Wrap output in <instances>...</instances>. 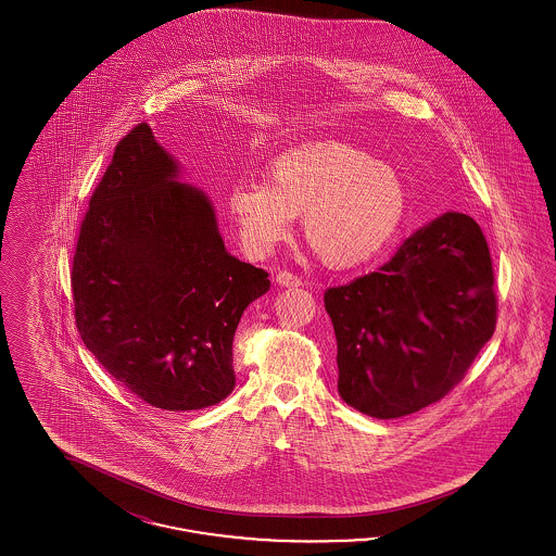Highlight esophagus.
Returning <instances> with one entry per match:
<instances>
[{
  "label": "esophagus",
  "mask_w": 556,
  "mask_h": 556,
  "mask_svg": "<svg viewBox=\"0 0 556 556\" xmlns=\"http://www.w3.org/2000/svg\"><path fill=\"white\" fill-rule=\"evenodd\" d=\"M275 281H277L279 286H283V288H298V286L302 283V279H300L298 275L290 273V270H279L277 277H275Z\"/></svg>",
  "instance_id": "1"
}]
</instances>
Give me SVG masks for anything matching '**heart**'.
Wrapping results in <instances>:
<instances>
[{
    "label": "heart",
    "instance_id": "heart-1",
    "mask_svg": "<svg viewBox=\"0 0 556 556\" xmlns=\"http://www.w3.org/2000/svg\"><path fill=\"white\" fill-rule=\"evenodd\" d=\"M266 179H239L227 193L241 248L263 258L302 216V236L325 265L352 268L372 258L396 233L406 186L396 168L344 143H313L283 152Z\"/></svg>",
    "mask_w": 556,
    "mask_h": 556
}]
</instances>
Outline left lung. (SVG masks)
I'll use <instances>...</instances> for the list:
<instances>
[{
    "instance_id": "1",
    "label": "left lung",
    "mask_w": 556,
    "mask_h": 556,
    "mask_svg": "<svg viewBox=\"0 0 556 556\" xmlns=\"http://www.w3.org/2000/svg\"><path fill=\"white\" fill-rule=\"evenodd\" d=\"M338 340V390L350 406L396 419L442 400L494 336L498 298L485 236L448 212L396 256L325 291Z\"/></svg>"
}]
</instances>
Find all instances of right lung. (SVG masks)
<instances>
[{"instance_id":"obj_1","label":"right lung","mask_w":556,"mask_h":556,"mask_svg":"<svg viewBox=\"0 0 556 556\" xmlns=\"http://www.w3.org/2000/svg\"><path fill=\"white\" fill-rule=\"evenodd\" d=\"M175 177L135 125L89 198L71 288L80 340L116 381L162 410H198L233 392L239 318L270 281L227 254L208 198Z\"/></svg>"}]
</instances>
